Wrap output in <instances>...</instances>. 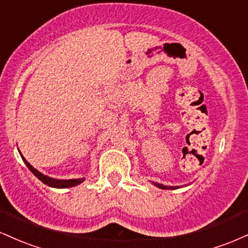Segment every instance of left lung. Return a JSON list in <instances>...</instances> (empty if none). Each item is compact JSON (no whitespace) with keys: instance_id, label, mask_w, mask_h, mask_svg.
I'll list each match as a JSON object with an SVG mask.
<instances>
[{"instance_id":"8db88e82","label":"left lung","mask_w":248,"mask_h":248,"mask_svg":"<svg viewBox=\"0 0 248 248\" xmlns=\"http://www.w3.org/2000/svg\"><path fill=\"white\" fill-rule=\"evenodd\" d=\"M154 186H158L160 189H166V190H175V189H178L179 186H163V184H158V183H155V182H153Z\"/></svg>"}]
</instances>
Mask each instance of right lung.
<instances>
[{
  "mask_svg": "<svg viewBox=\"0 0 248 248\" xmlns=\"http://www.w3.org/2000/svg\"><path fill=\"white\" fill-rule=\"evenodd\" d=\"M21 156H22V158H23L24 163L27 164V167L30 169V171L32 172L33 175H35L36 177L39 179V181H42L43 183L46 184V186H49L51 187H57V189H65V187H71V186H78V184H80L85 181V178H76V179H55V178H51V177H49V176L43 175L42 172H39L38 170L35 169V168L31 166L29 162L25 160L22 154H21Z\"/></svg>",
  "mask_w": 248,
  "mask_h": 248,
  "instance_id": "1",
  "label": "right lung"
}]
</instances>
